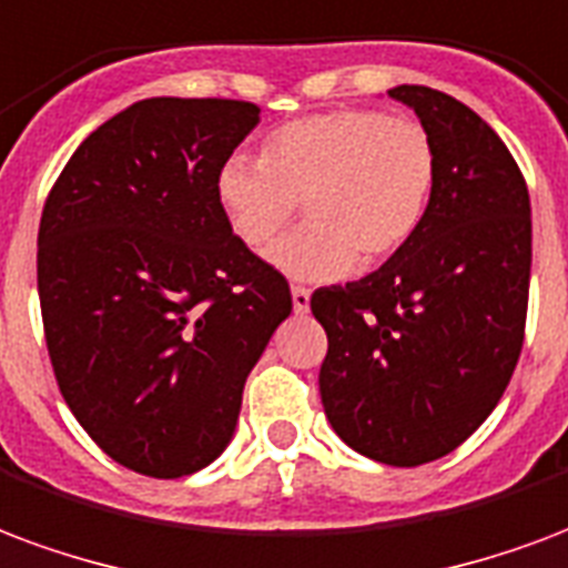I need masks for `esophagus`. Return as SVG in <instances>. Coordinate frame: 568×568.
I'll list each match as a JSON object with an SVG mask.
<instances>
[{"instance_id":"34e87169","label":"esophagus","mask_w":568,"mask_h":568,"mask_svg":"<svg viewBox=\"0 0 568 568\" xmlns=\"http://www.w3.org/2000/svg\"><path fill=\"white\" fill-rule=\"evenodd\" d=\"M292 306H295L297 316H306V313H310V288L295 285V288H292Z\"/></svg>"}]
</instances>
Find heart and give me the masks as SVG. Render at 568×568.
Instances as JSON below:
<instances>
[{
	"mask_svg": "<svg viewBox=\"0 0 568 568\" xmlns=\"http://www.w3.org/2000/svg\"><path fill=\"white\" fill-rule=\"evenodd\" d=\"M229 229L262 250L304 204L306 225L267 250L297 283H334L385 262L422 231L436 192V146L422 123L331 111L283 125L262 159L234 153L213 180Z\"/></svg>",
	"mask_w": 568,
	"mask_h": 568,
	"instance_id": "b5f03b06",
	"label": "heart"
}]
</instances>
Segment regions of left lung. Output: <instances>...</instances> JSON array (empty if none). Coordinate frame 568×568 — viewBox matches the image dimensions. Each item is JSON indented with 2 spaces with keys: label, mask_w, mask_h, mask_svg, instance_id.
<instances>
[{
  "label": "left lung",
  "mask_w": 568,
  "mask_h": 568,
  "mask_svg": "<svg viewBox=\"0 0 568 568\" xmlns=\"http://www.w3.org/2000/svg\"><path fill=\"white\" fill-rule=\"evenodd\" d=\"M436 146L422 231L379 271L318 288L327 334L318 390L348 448L422 466L476 434L503 397L527 322L530 192L499 134L430 87L388 90Z\"/></svg>",
  "instance_id": "8db88e82"
}]
</instances>
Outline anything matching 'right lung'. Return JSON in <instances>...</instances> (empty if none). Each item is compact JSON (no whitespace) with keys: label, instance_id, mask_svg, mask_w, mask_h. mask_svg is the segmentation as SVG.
<instances>
[{"label":"right lung","instance_id":"1","mask_svg":"<svg viewBox=\"0 0 568 568\" xmlns=\"http://www.w3.org/2000/svg\"><path fill=\"white\" fill-rule=\"evenodd\" d=\"M262 111L229 99L129 104L62 168L38 229L57 382L104 455L183 478L229 448L243 385L292 313L283 273L234 237L216 171Z\"/></svg>","mask_w":568,"mask_h":568}]
</instances>
